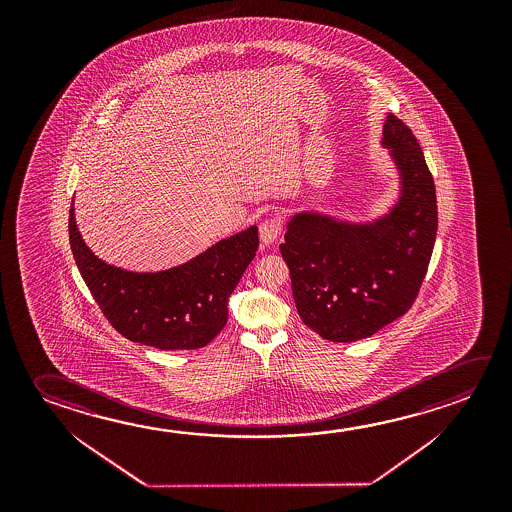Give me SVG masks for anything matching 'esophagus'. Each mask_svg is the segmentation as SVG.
<instances>
[{
    "mask_svg": "<svg viewBox=\"0 0 512 512\" xmlns=\"http://www.w3.org/2000/svg\"><path fill=\"white\" fill-rule=\"evenodd\" d=\"M280 232H282V221H280V218L264 219L259 225L260 241L264 244L275 243Z\"/></svg>",
    "mask_w": 512,
    "mask_h": 512,
    "instance_id": "1",
    "label": "esophagus"
}]
</instances>
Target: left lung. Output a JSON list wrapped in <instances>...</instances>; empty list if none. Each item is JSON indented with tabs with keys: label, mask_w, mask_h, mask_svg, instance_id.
<instances>
[{
	"label": "left lung",
	"mask_w": 512,
	"mask_h": 512,
	"mask_svg": "<svg viewBox=\"0 0 512 512\" xmlns=\"http://www.w3.org/2000/svg\"><path fill=\"white\" fill-rule=\"evenodd\" d=\"M382 135L400 175L387 214L355 223L298 212L280 244L300 318L334 343L371 337L411 309L436 243V185L423 151L393 114Z\"/></svg>",
	"instance_id": "left-lung-1"
}]
</instances>
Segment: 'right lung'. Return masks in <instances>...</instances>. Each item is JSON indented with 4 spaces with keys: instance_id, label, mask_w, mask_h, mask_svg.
<instances>
[{
    "instance_id": "add662e5",
    "label": "right lung",
    "mask_w": 512,
    "mask_h": 512,
    "mask_svg": "<svg viewBox=\"0 0 512 512\" xmlns=\"http://www.w3.org/2000/svg\"><path fill=\"white\" fill-rule=\"evenodd\" d=\"M69 243L80 275L121 336L159 350H196L227 325L228 298L259 248L250 227L175 268L135 273L98 259L69 209Z\"/></svg>"
}]
</instances>
